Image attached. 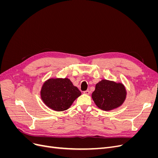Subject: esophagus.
<instances>
[{"mask_svg":"<svg viewBox=\"0 0 158 158\" xmlns=\"http://www.w3.org/2000/svg\"><path fill=\"white\" fill-rule=\"evenodd\" d=\"M89 93H90V92H89V90H85V91H84V94H86V95H89Z\"/></svg>","mask_w":158,"mask_h":158,"instance_id":"34e87169","label":"esophagus"}]
</instances>
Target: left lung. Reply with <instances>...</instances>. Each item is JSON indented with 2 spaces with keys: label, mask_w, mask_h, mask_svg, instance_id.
I'll use <instances>...</instances> for the list:
<instances>
[{
  "label": "left lung",
  "mask_w": 158,
  "mask_h": 158,
  "mask_svg": "<svg viewBox=\"0 0 158 158\" xmlns=\"http://www.w3.org/2000/svg\"><path fill=\"white\" fill-rule=\"evenodd\" d=\"M92 97L99 109L109 111L118 107L123 103L126 97V90L121 83L103 80L95 85Z\"/></svg>",
  "instance_id": "left-lung-1"
}]
</instances>
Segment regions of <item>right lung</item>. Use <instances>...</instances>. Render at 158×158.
Segmentation results:
<instances>
[{
  "label": "right lung",
  "mask_w": 158,
  "mask_h": 158,
  "mask_svg": "<svg viewBox=\"0 0 158 158\" xmlns=\"http://www.w3.org/2000/svg\"><path fill=\"white\" fill-rule=\"evenodd\" d=\"M80 95V91L74 86L68 78L47 80L43 85L41 91L44 102L52 109L58 111L69 109Z\"/></svg>",
  "instance_id": "obj_1"
}]
</instances>
